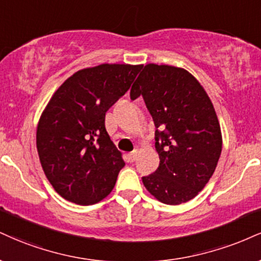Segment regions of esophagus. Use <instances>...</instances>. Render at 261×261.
Returning a JSON list of instances; mask_svg holds the SVG:
<instances>
[{
	"instance_id": "34e87169",
	"label": "esophagus",
	"mask_w": 261,
	"mask_h": 261,
	"mask_svg": "<svg viewBox=\"0 0 261 261\" xmlns=\"http://www.w3.org/2000/svg\"><path fill=\"white\" fill-rule=\"evenodd\" d=\"M127 156H128V161H130V162H134L135 159H136V156H137V150H134V152L128 153Z\"/></svg>"
}]
</instances>
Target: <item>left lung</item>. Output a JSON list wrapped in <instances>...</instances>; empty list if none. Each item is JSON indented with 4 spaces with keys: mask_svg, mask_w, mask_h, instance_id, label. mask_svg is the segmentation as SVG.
<instances>
[{
    "mask_svg": "<svg viewBox=\"0 0 261 261\" xmlns=\"http://www.w3.org/2000/svg\"><path fill=\"white\" fill-rule=\"evenodd\" d=\"M142 96L152 115L159 166L142 177L159 202L177 205L193 199L214 174L222 149L214 106L199 81L186 69L144 65L130 91Z\"/></svg>",
    "mask_w": 261,
    "mask_h": 261,
    "instance_id": "8db88e82",
    "label": "left lung"
}]
</instances>
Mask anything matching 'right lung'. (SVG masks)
I'll return each mask as SVG.
<instances>
[{
  "mask_svg": "<svg viewBox=\"0 0 261 261\" xmlns=\"http://www.w3.org/2000/svg\"><path fill=\"white\" fill-rule=\"evenodd\" d=\"M141 68L106 63L81 69L43 109L37 153L47 180L64 199L91 205L114 188L125 163L106 130V113L130 89Z\"/></svg>",
  "mask_w": 261,
  "mask_h": 261,
  "instance_id": "1",
  "label": "right lung"
}]
</instances>
